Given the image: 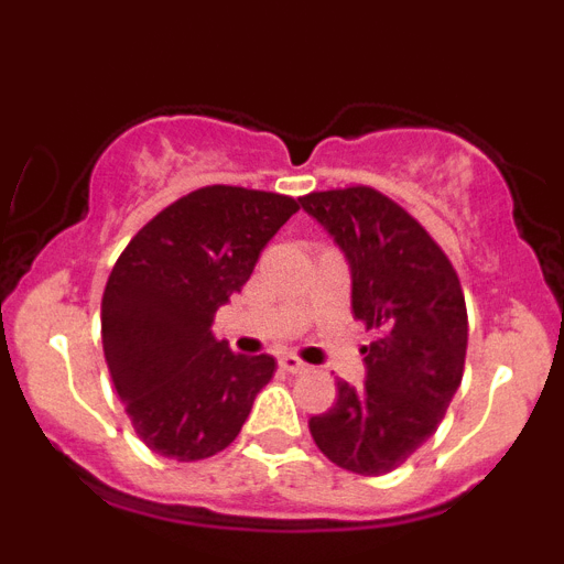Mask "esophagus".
I'll list each match as a JSON object with an SVG mask.
<instances>
[{
  "mask_svg": "<svg viewBox=\"0 0 564 564\" xmlns=\"http://www.w3.org/2000/svg\"><path fill=\"white\" fill-rule=\"evenodd\" d=\"M279 367H282L285 372H293V376L311 370V367H307V364L296 356H279Z\"/></svg>",
  "mask_w": 564,
  "mask_h": 564,
  "instance_id": "1",
  "label": "esophagus"
}]
</instances>
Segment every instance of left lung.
I'll return each instance as SVG.
<instances>
[{
	"mask_svg": "<svg viewBox=\"0 0 564 564\" xmlns=\"http://www.w3.org/2000/svg\"><path fill=\"white\" fill-rule=\"evenodd\" d=\"M299 206L341 248L364 347L361 387L338 381L311 417L316 446L356 475H387L435 435L463 378L468 318L455 268L426 228L367 186L313 192Z\"/></svg>",
	"mask_w": 564,
	"mask_h": 564,
	"instance_id": "8db88e82",
	"label": "left lung"
}]
</instances>
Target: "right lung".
<instances>
[{
  "mask_svg": "<svg viewBox=\"0 0 564 564\" xmlns=\"http://www.w3.org/2000/svg\"><path fill=\"white\" fill-rule=\"evenodd\" d=\"M299 200L206 186L149 220L115 262L101 338L118 398L149 449L203 460L239 435L271 356H239L212 333L214 313L242 291L259 253Z\"/></svg>",
  "mask_w": 564,
  "mask_h": 564,
  "instance_id": "right-lung-1",
  "label": "right lung"
}]
</instances>
